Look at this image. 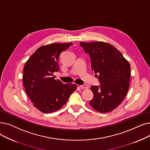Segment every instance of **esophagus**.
<instances>
[{"instance_id": "obj_1", "label": "esophagus", "mask_w": 150, "mask_h": 150, "mask_svg": "<svg viewBox=\"0 0 150 150\" xmlns=\"http://www.w3.org/2000/svg\"><path fill=\"white\" fill-rule=\"evenodd\" d=\"M80 86L82 89H88V87L86 84H83V85H80Z\"/></svg>"}]
</instances>
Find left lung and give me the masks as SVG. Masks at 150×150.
<instances>
[{
	"label": "left lung",
	"instance_id": "left-lung-1",
	"mask_svg": "<svg viewBox=\"0 0 150 150\" xmlns=\"http://www.w3.org/2000/svg\"><path fill=\"white\" fill-rule=\"evenodd\" d=\"M89 54L91 68L100 82L92 86L93 98L89 105L97 112L107 113L115 109L126 97L129 87L131 66L113 45L103 42H80Z\"/></svg>",
	"mask_w": 150,
	"mask_h": 150
}]
</instances>
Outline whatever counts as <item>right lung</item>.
<instances>
[{
  "mask_svg": "<svg viewBox=\"0 0 150 150\" xmlns=\"http://www.w3.org/2000/svg\"><path fill=\"white\" fill-rule=\"evenodd\" d=\"M72 43H51L38 48L25 62L23 84L34 106L43 113L57 111L66 104L76 84H63L53 73L59 69L61 53Z\"/></svg>",
  "mask_w": 150,
  "mask_h": 150,
  "instance_id": "obj_1",
  "label": "right lung"
}]
</instances>
